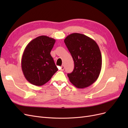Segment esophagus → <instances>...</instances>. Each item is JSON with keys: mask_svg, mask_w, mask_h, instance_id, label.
<instances>
[{"mask_svg": "<svg viewBox=\"0 0 128 128\" xmlns=\"http://www.w3.org/2000/svg\"><path fill=\"white\" fill-rule=\"evenodd\" d=\"M64 65L61 66V68H60V70H61V71H64Z\"/></svg>", "mask_w": 128, "mask_h": 128, "instance_id": "34e87169", "label": "esophagus"}]
</instances>
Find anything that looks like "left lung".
<instances>
[{"mask_svg":"<svg viewBox=\"0 0 128 128\" xmlns=\"http://www.w3.org/2000/svg\"><path fill=\"white\" fill-rule=\"evenodd\" d=\"M64 43L74 62V69L67 75L70 82L78 88L90 86L101 72L102 57L99 46L92 38L73 33L65 38Z\"/></svg>","mask_w":128,"mask_h":128,"instance_id":"obj_1","label":"left lung"}]
</instances>
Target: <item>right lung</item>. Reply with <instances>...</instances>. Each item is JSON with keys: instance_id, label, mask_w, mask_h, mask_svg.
I'll return each instance as SVG.
<instances>
[{"instance_id": "1", "label": "right lung", "mask_w": 128, "mask_h": 128, "mask_svg": "<svg viewBox=\"0 0 128 128\" xmlns=\"http://www.w3.org/2000/svg\"><path fill=\"white\" fill-rule=\"evenodd\" d=\"M55 42L52 38L40 36L26 45L22 56L21 67L25 78L31 84L42 86L58 71L50 54Z\"/></svg>"}]
</instances>
